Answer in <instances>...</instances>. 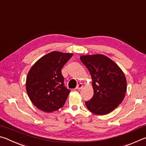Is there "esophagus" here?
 <instances>
[{
	"instance_id": "1",
	"label": "esophagus",
	"mask_w": 146,
	"mask_h": 146,
	"mask_svg": "<svg viewBox=\"0 0 146 146\" xmlns=\"http://www.w3.org/2000/svg\"><path fill=\"white\" fill-rule=\"evenodd\" d=\"M82 88H83L82 84L80 83V84H78L77 86H76V89H77V90H81V89H82Z\"/></svg>"
}]
</instances>
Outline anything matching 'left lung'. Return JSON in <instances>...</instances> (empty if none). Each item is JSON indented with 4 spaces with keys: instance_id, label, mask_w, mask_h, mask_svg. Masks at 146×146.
I'll return each mask as SVG.
<instances>
[{
    "instance_id": "obj_1",
    "label": "left lung",
    "mask_w": 146,
    "mask_h": 146,
    "mask_svg": "<svg viewBox=\"0 0 146 146\" xmlns=\"http://www.w3.org/2000/svg\"><path fill=\"white\" fill-rule=\"evenodd\" d=\"M90 71L94 95L86 106L91 113L104 115L122 103L127 90L124 73L114 61L101 54L80 56Z\"/></svg>"
}]
</instances>
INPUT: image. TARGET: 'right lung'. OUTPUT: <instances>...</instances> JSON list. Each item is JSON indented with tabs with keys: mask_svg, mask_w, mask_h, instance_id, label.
Returning a JSON list of instances; mask_svg holds the SVG:
<instances>
[{
	"mask_svg": "<svg viewBox=\"0 0 146 146\" xmlns=\"http://www.w3.org/2000/svg\"><path fill=\"white\" fill-rule=\"evenodd\" d=\"M73 53L52 51L38 59L29 71L26 88L34 106L51 113L64 106L70 93L64 84L61 70Z\"/></svg>",
	"mask_w": 146,
	"mask_h": 146,
	"instance_id": "right-lung-1",
	"label": "right lung"
}]
</instances>
